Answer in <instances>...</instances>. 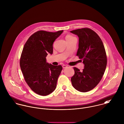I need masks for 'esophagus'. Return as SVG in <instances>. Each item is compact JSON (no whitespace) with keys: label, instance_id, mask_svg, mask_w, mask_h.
<instances>
[{"label":"esophagus","instance_id":"esophagus-1","mask_svg":"<svg viewBox=\"0 0 124 124\" xmlns=\"http://www.w3.org/2000/svg\"><path fill=\"white\" fill-rule=\"evenodd\" d=\"M67 67L68 66L67 65H63V66H62V67H63V69H66Z\"/></svg>","mask_w":124,"mask_h":124}]
</instances>
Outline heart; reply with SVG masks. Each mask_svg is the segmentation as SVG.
Here are the masks:
<instances>
[{"label":"heart","mask_w":124,"mask_h":124,"mask_svg":"<svg viewBox=\"0 0 124 124\" xmlns=\"http://www.w3.org/2000/svg\"><path fill=\"white\" fill-rule=\"evenodd\" d=\"M71 37H72V36H71V35H67L66 37V39H69V38H71Z\"/></svg>","instance_id":"obj_1"}]
</instances>
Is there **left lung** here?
<instances>
[{"label": "left lung", "instance_id": "left-lung-1", "mask_svg": "<svg viewBox=\"0 0 124 124\" xmlns=\"http://www.w3.org/2000/svg\"><path fill=\"white\" fill-rule=\"evenodd\" d=\"M70 32L78 37L77 56L83 60L84 65L82 71L74 67L71 83L77 90L87 92L98 84L104 74L107 65L105 50L99 35L92 29L85 28Z\"/></svg>", "mask_w": 124, "mask_h": 124}]
</instances>
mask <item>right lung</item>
<instances>
[{
	"label": "right lung",
	"mask_w": 124,
	"mask_h": 124,
	"mask_svg": "<svg viewBox=\"0 0 124 124\" xmlns=\"http://www.w3.org/2000/svg\"><path fill=\"white\" fill-rule=\"evenodd\" d=\"M63 31H37L29 38L23 47L20 67L28 86L39 95H47L56 88L62 67L49 64L46 57L48 53L53 54V43Z\"/></svg>",
	"instance_id": "add662e5"
}]
</instances>
